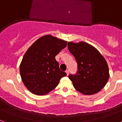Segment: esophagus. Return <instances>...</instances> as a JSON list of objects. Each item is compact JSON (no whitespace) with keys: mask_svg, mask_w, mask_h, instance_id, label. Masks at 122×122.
Returning <instances> with one entry per match:
<instances>
[{"mask_svg":"<svg viewBox=\"0 0 122 122\" xmlns=\"http://www.w3.org/2000/svg\"><path fill=\"white\" fill-rule=\"evenodd\" d=\"M66 73L67 74V76L69 75V71H68V70H66Z\"/></svg>","mask_w":122,"mask_h":122,"instance_id":"34e87169","label":"esophagus"}]
</instances>
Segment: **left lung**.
I'll return each instance as SVG.
<instances>
[{
  "instance_id": "8db88e82",
  "label": "left lung",
  "mask_w": 122,
  "mask_h": 122,
  "mask_svg": "<svg viewBox=\"0 0 122 122\" xmlns=\"http://www.w3.org/2000/svg\"><path fill=\"white\" fill-rule=\"evenodd\" d=\"M67 46L77 63V74L69 76L74 88L86 96L99 92L105 87L110 76L104 56L86 42L69 41Z\"/></svg>"
}]
</instances>
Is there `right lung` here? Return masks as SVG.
I'll return each instance as SVG.
<instances>
[{"label":"right lung","instance_id":"add662e5","mask_svg":"<svg viewBox=\"0 0 122 122\" xmlns=\"http://www.w3.org/2000/svg\"><path fill=\"white\" fill-rule=\"evenodd\" d=\"M67 43V41L46 35L28 48L20 64V73L23 84L31 93L46 95L56 87L61 77L66 76L55 56Z\"/></svg>","mask_w":122,"mask_h":122}]
</instances>
